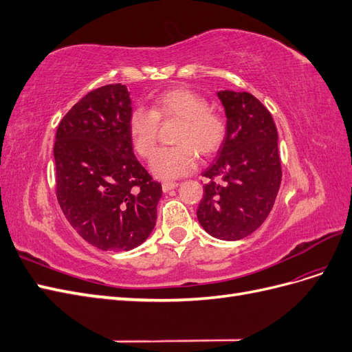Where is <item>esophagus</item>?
Listing matches in <instances>:
<instances>
[{"mask_svg":"<svg viewBox=\"0 0 352 352\" xmlns=\"http://www.w3.org/2000/svg\"><path fill=\"white\" fill-rule=\"evenodd\" d=\"M177 182H164L163 185H162V188H163V192H168V190H172V189H175V188H177Z\"/></svg>","mask_w":352,"mask_h":352,"instance_id":"1","label":"esophagus"}]
</instances>
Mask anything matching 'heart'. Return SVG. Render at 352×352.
<instances>
[{
    "label": "heart",
    "instance_id": "heart-1",
    "mask_svg": "<svg viewBox=\"0 0 352 352\" xmlns=\"http://www.w3.org/2000/svg\"><path fill=\"white\" fill-rule=\"evenodd\" d=\"M179 119L175 142L153 155L151 172L164 180L189 175L197 166V153L208 157L217 153L225 142L228 124L225 117L208 107L207 100L189 88H175L155 97L151 110L138 107L127 119L133 150L148 158L157 145L160 122Z\"/></svg>",
    "mask_w": 352,
    "mask_h": 352
}]
</instances>
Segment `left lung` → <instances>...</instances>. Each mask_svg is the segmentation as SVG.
<instances>
[{"instance_id": "obj_1", "label": "left lung", "mask_w": 352, "mask_h": 352, "mask_svg": "<svg viewBox=\"0 0 352 352\" xmlns=\"http://www.w3.org/2000/svg\"><path fill=\"white\" fill-rule=\"evenodd\" d=\"M219 98L228 132L216 160L202 173L208 182L197 216L211 236L238 241L263 225L278 197L282 180L278 129L270 111L254 95L220 91Z\"/></svg>"}]
</instances>
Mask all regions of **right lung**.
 <instances>
[{"mask_svg": "<svg viewBox=\"0 0 352 352\" xmlns=\"http://www.w3.org/2000/svg\"><path fill=\"white\" fill-rule=\"evenodd\" d=\"M131 113L124 85H104L73 105L56 133L58 204L72 228L102 251H129L150 236L163 192L133 154Z\"/></svg>", "mask_w": 352, "mask_h": 352, "instance_id": "1", "label": "right lung"}]
</instances>
